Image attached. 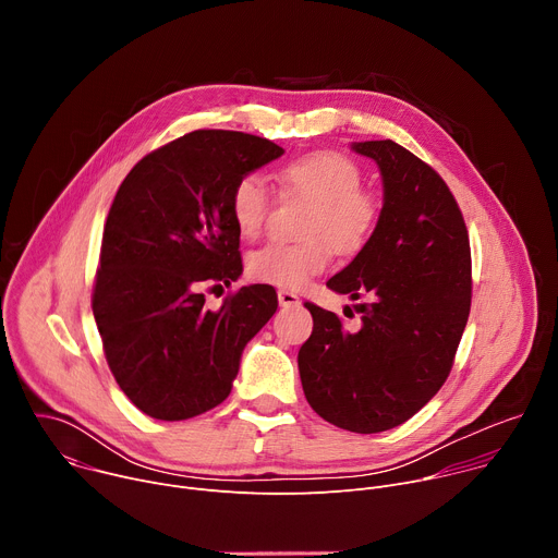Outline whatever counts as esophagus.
<instances>
[{"label":"esophagus","instance_id":"obj_1","mask_svg":"<svg viewBox=\"0 0 558 558\" xmlns=\"http://www.w3.org/2000/svg\"><path fill=\"white\" fill-rule=\"evenodd\" d=\"M278 302H280V306H295V304H300V298L289 289H280L278 291Z\"/></svg>","mask_w":558,"mask_h":558}]
</instances>
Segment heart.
<instances>
[{
    "label": "heart",
    "mask_w": 558,
    "mask_h": 558,
    "mask_svg": "<svg viewBox=\"0 0 558 558\" xmlns=\"http://www.w3.org/2000/svg\"><path fill=\"white\" fill-rule=\"evenodd\" d=\"M282 190L313 203L300 243H269L250 256L247 269L256 282L302 289L313 276L323 274L340 254L362 252L373 238L379 218V198L364 190L360 166L347 154L325 149L311 151L287 163L276 174ZM274 207V194L263 177L245 174L229 194L231 218L245 238H258Z\"/></svg>",
    "instance_id": "obj_1"
}]
</instances>
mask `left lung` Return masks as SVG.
<instances>
[{
    "label": "left lung",
    "instance_id": "1",
    "mask_svg": "<svg viewBox=\"0 0 558 558\" xmlns=\"http://www.w3.org/2000/svg\"><path fill=\"white\" fill-rule=\"evenodd\" d=\"M384 181V207L368 245L327 287L368 298L362 329L313 302V331L298 368L306 402L329 424L381 433L424 409L450 375L470 298V241L444 179L395 141L353 143Z\"/></svg>",
    "mask_w": 558,
    "mask_h": 558
}]
</instances>
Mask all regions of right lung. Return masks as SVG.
Masks as SVG:
<instances>
[{"mask_svg":"<svg viewBox=\"0 0 558 558\" xmlns=\"http://www.w3.org/2000/svg\"><path fill=\"white\" fill-rule=\"evenodd\" d=\"M282 151L245 132L194 130L145 154L117 190L93 313L117 384L145 415L181 422L227 400L245 344L276 313L269 284L227 293L218 311L203 287L243 274L229 194Z\"/></svg>","mask_w":558,"mask_h":558,"instance_id":"right-lung-1","label":"right lung"}]
</instances>
